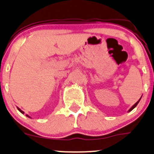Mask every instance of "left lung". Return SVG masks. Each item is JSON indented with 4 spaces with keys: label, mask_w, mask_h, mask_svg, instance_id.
Segmentation results:
<instances>
[{
    "label": "left lung",
    "mask_w": 154,
    "mask_h": 154,
    "mask_svg": "<svg viewBox=\"0 0 154 154\" xmlns=\"http://www.w3.org/2000/svg\"><path fill=\"white\" fill-rule=\"evenodd\" d=\"M141 97H142V95H141V98H140V99H139V100L137 101V102H136V103H135V104H134L133 105V106H131V108H130L129 110H128V112H131V111H132V110H133V109H134V108H135V107H136V106H137V104H139V102H140V100H141Z\"/></svg>",
    "instance_id": "8db88e82"
}]
</instances>
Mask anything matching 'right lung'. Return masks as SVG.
Here are the masks:
<instances>
[{"mask_svg": "<svg viewBox=\"0 0 154 154\" xmlns=\"http://www.w3.org/2000/svg\"><path fill=\"white\" fill-rule=\"evenodd\" d=\"M17 109H18V111H19V112H20L21 113H22V114H24V112H23V111H22V110H21L20 109V108H18V107H17ZM26 116H28V117H29V118H30L31 119V117H30V116H29V115H28V114H26Z\"/></svg>", "mask_w": 154, "mask_h": 154, "instance_id": "1", "label": "right lung"}]
</instances>
